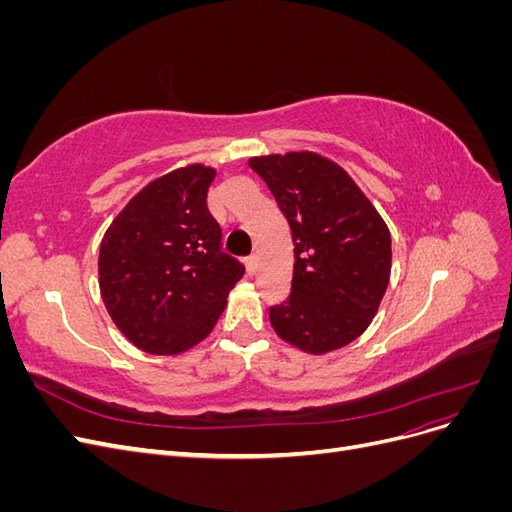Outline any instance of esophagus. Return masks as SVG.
Here are the masks:
<instances>
[{
  "label": "esophagus",
  "instance_id": "obj_1",
  "mask_svg": "<svg viewBox=\"0 0 512 512\" xmlns=\"http://www.w3.org/2000/svg\"><path fill=\"white\" fill-rule=\"evenodd\" d=\"M243 262H245V269H247V273L254 275V273H256V256H247Z\"/></svg>",
  "mask_w": 512,
  "mask_h": 512
}]
</instances>
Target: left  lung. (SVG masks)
I'll use <instances>...</instances> for the list:
<instances>
[{
    "label": "left lung",
    "instance_id": "left-lung-1",
    "mask_svg": "<svg viewBox=\"0 0 512 512\" xmlns=\"http://www.w3.org/2000/svg\"><path fill=\"white\" fill-rule=\"evenodd\" d=\"M292 232L288 299L269 309L284 342L324 354L354 342L389 286L391 235L342 166L318 153L252 158Z\"/></svg>",
    "mask_w": 512,
    "mask_h": 512
}]
</instances>
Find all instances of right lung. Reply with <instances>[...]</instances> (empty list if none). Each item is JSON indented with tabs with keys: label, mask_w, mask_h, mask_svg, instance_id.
<instances>
[{
	"label": "right lung",
	"mask_w": 512,
	"mask_h": 512,
	"mask_svg": "<svg viewBox=\"0 0 512 512\" xmlns=\"http://www.w3.org/2000/svg\"><path fill=\"white\" fill-rule=\"evenodd\" d=\"M213 179V168L192 164L151 181L102 239V301L149 354H179L205 339L245 273L222 252V228L207 207Z\"/></svg>",
	"instance_id": "1"
}]
</instances>
